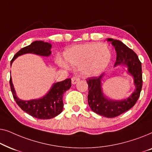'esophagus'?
Masks as SVG:
<instances>
[{
  "label": "esophagus",
  "mask_w": 152,
  "mask_h": 152,
  "mask_svg": "<svg viewBox=\"0 0 152 152\" xmlns=\"http://www.w3.org/2000/svg\"><path fill=\"white\" fill-rule=\"evenodd\" d=\"M80 80V77L78 75H75L72 78V83L73 84H75L77 82H78Z\"/></svg>",
  "instance_id": "34e87169"
}]
</instances>
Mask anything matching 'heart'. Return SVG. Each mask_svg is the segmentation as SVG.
Here are the masks:
<instances>
[{
  "mask_svg": "<svg viewBox=\"0 0 152 152\" xmlns=\"http://www.w3.org/2000/svg\"><path fill=\"white\" fill-rule=\"evenodd\" d=\"M64 57L69 65L80 66L85 75L95 76L104 71L109 65L111 53L104 44L88 43L66 49Z\"/></svg>",
  "mask_w": 152,
  "mask_h": 152,
  "instance_id": "heart-1",
  "label": "heart"
}]
</instances>
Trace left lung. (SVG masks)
Returning a JSON list of instances; mask_svg holds the SVG:
<instances>
[{"label":"left lung","mask_w":152,"mask_h":152,"mask_svg":"<svg viewBox=\"0 0 152 152\" xmlns=\"http://www.w3.org/2000/svg\"><path fill=\"white\" fill-rule=\"evenodd\" d=\"M115 47L117 57L115 66L124 64L128 66V72L134 77L136 91L129 97L121 101L111 100L107 98L102 91L101 80L104 74L97 77H91L87 79L88 86V103L95 113L107 118H114L121 115L136 103L140 95L142 86V74L141 62L138 55L122 43L120 41L108 39Z\"/></svg>","instance_id":"left-lung-1"}]
</instances>
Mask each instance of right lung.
Wrapping results in <instances>:
<instances>
[{
	"mask_svg": "<svg viewBox=\"0 0 152 152\" xmlns=\"http://www.w3.org/2000/svg\"><path fill=\"white\" fill-rule=\"evenodd\" d=\"M51 47L50 43L41 41H34L30 45L23 48L16 53L10 64H12L14 60L18 56L26 53L49 56L51 54ZM10 84L14 100L23 111H26L32 117L46 120L53 118L63 111V95L71 87V79H66L62 82L54 84L50 91L42 98L29 101L21 100L16 97L11 77L10 80Z\"/></svg>",
	"mask_w": 152,
	"mask_h": 152,
	"instance_id": "right-lung-1",
	"label": "right lung"
}]
</instances>
